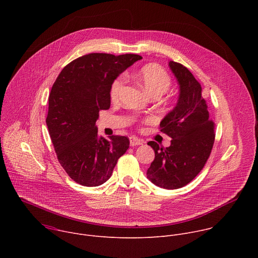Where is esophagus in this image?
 Wrapping results in <instances>:
<instances>
[{
	"label": "esophagus",
	"mask_w": 258,
	"mask_h": 258,
	"mask_svg": "<svg viewBox=\"0 0 258 258\" xmlns=\"http://www.w3.org/2000/svg\"><path fill=\"white\" fill-rule=\"evenodd\" d=\"M130 143H131V146H138V145H143L144 141L141 140V139H138L137 137H131L130 138Z\"/></svg>",
	"instance_id": "34e87169"
}]
</instances>
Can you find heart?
<instances>
[{"mask_svg":"<svg viewBox=\"0 0 258 258\" xmlns=\"http://www.w3.org/2000/svg\"><path fill=\"white\" fill-rule=\"evenodd\" d=\"M139 81L143 84L145 89L153 97H159L164 94L171 85V78L169 73L159 64L150 63L144 65L137 75ZM124 86V78L117 77L110 86L109 96L111 101L116 102L122 92Z\"/></svg>","mask_w":258,"mask_h":258,"instance_id":"1","label":"heart"}]
</instances>
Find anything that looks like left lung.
<instances>
[{"label":"left lung","instance_id":"obj_1","mask_svg":"<svg viewBox=\"0 0 258 258\" xmlns=\"http://www.w3.org/2000/svg\"><path fill=\"white\" fill-rule=\"evenodd\" d=\"M169 67L179 85V98L160 122V132L172 140L167 148L154 141L148 143L155 158L147 177L158 187L173 190L188 185L202 170L210 156L215 133L200 83L182 64L170 61Z\"/></svg>","mask_w":258,"mask_h":258}]
</instances>
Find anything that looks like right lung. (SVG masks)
Returning <instances> with one entry per match:
<instances>
[{"mask_svg": "<svg viewBox=\"0 0 258 258\" xmlns=\"http://www.w3.org/2000/svg\"><path fill=\"white\" fill-rule=\"evenodd\" d=\"M140 59L136 54H87L68 63L52 87L49 135L61 166L82 186L104 183L128 149L127 137L99 138L96 120L101 110L110 108L111 83Z\"/></svg>", "mask_w": 258, "mask_h": 258, "instance_id": "add662e5", "label": "right lung"}]
</instances>
